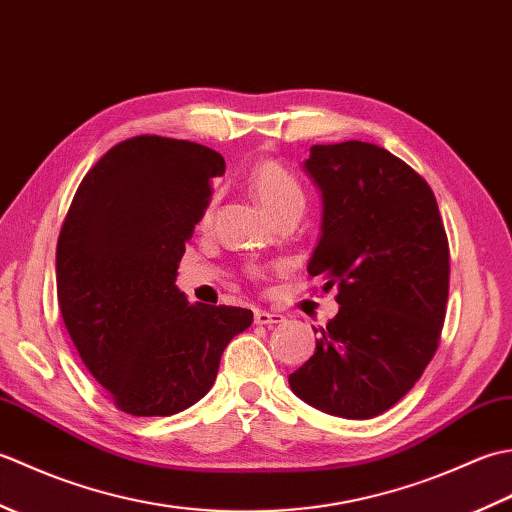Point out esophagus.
Masks as SVG:
<instances>
[{
    "label": "esophagus",
    "mask_w": 512,
    "mask_h": 512,
    "mask_svg": "<svg viewBox=\"0 0 512 512\" xmlns=\"http://www.w3.org/2000/svg\"><path fill=\"white\" fill-rule=\"evenodd\" d=\"M286 321V317L284 314H279V312H266V310H255V323L257 325H279V323H284Z\"/></svg>",
    "instance_id": "34e87169"
}]
</instances>
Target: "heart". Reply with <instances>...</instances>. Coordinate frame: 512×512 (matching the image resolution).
<instances>
[{
	"label": "heart",
	"mask_w": 512,
	"mask_h": 512,
	"mask_svg": "<svg viewBox=\"0 0 512 512\" xmlns=\"http://www.w3.org/2000/svg\"><path fill=\"white\" fill-rule=\"evenodd\" d=\"M248 182L255 198L262 202L270 215L290 209V206H301L303 209V202H306V195H303L297 176L288 167L281 165L279 160L270 158L257 162L253 171H250Z\"/></svg>",
	"instance_id": "obj_1"
}]
</instances>
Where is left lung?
I'll list each match as a JSON object with an SVG mask.
<instances>
[{
    "instance_id": "8db88e82",
    "label": "left lung",
    "mask_w": 512,
    "mask_h": 512,
    "mask_svg": "<svg viewBox=\"0 0 512 512\" xmlns=\"http://www.w3.org/2000/svg\"><path fill=\"white\" fill-rule=\"evenodd\" d=\"M303 169L323 195L308 275L339 290L341 308L288 383L312 407L367 420L394 407L438 350L447 231L427 180L383 147L314 145Z\"/></svg>"
}]
</instances>
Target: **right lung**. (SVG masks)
<instances>
[{
  "instance_id": "add662e5",
  "label": "right lung",
  "mask_w": 512,
  "mask_h": 512,
  "mask_svg": "<svg viewBox=\"0 0 512 512\" xmlns=\"http://www.w3.org/2000/svg\"><path fill=\"white\" fill-rule=\"evenodd\" d=\"M226 169L217 151L162 136L114 145L85 173L57 242V297L90 374L129 416H171L215 383L228 341L253 323L191 306L178 262Z\"/></svg>"
}]
</instances>
